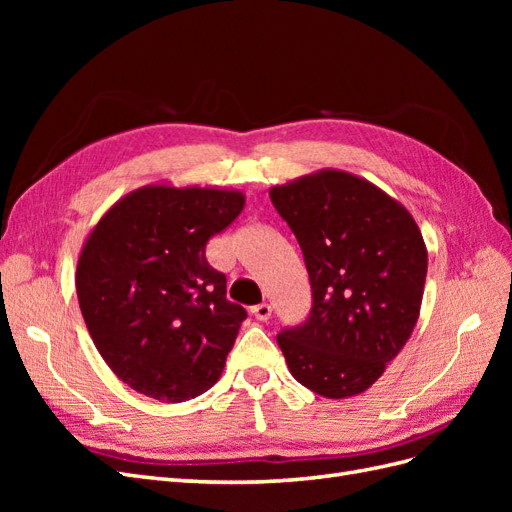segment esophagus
Returning a JSON list of instances; mask_svg holds the SVG:
<instances>
[{
  "mask_svg": "<svg viewBox=\"0 0 512 512\" xmlns=\"http://www.w3.org/2000/svg\"><path fill=\"white\" fill-rule=\"evenodd\" d=\"M252 314H254V318H256V320L267 322V320L271 318V305H269V303L254 305V307H252Z\"/></svg>",
  "mask_w": 512,
  "mask_h": 512,
  "instance_id": "obj_1",
  "label": "esophagus"
}]
</instances>
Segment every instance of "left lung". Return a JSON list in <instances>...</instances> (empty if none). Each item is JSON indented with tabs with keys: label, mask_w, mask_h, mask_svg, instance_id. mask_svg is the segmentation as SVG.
<instances>
[{
	"label": "left lung",
	"mask_w": 512,
	"mask_h": 512,
	"mask_svg": "<svg viewBox=\"0 0 512 512\" xmlns=\"http://www.w3.org/2000/svg\"><path fill=\"white\" fill-rule=\"evenodd\" d=\"M297 237L312 314L277 335L294 380L327 399L367 391L408 344L421 314L427 245L412 213L371 181L339 168L273 185Z\"/></svg>",
	"instance_id": "8db88e82"
}]
</instances>
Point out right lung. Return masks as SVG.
I'll list each match as a JSON object with an SVG mask.
<instances>
[{
  "label": "right lung",
  "mask_w": 512,
  "mask_h": 512,
  "mask_svg": "<svg viewBox=\"0 0 512 512\" xmlns=\"http://www.w3.org/2000/svg\"><path fill=\"white\" fill-rule=\"evenodd\" d=\"M243 207L239 190L160 181L121 196L91 228L76 262L81 314L136 393L181 404L222 376L247 314L226 299L205 247Z\"/></svg>",
  "instance_id": "1"
}]
</instances>
